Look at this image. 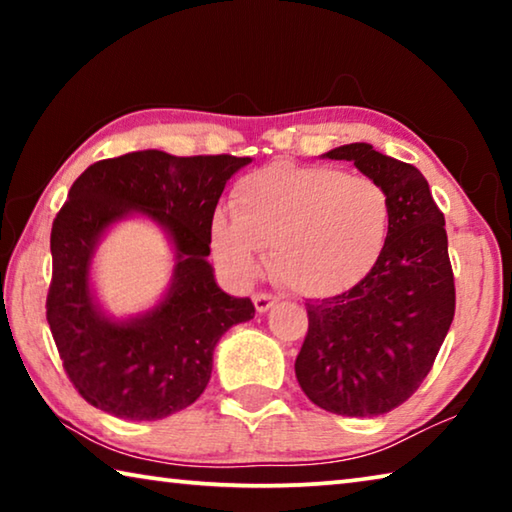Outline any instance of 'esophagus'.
<instances>
[{"label": "esophagus", "instance_id": "1", "mask_svg": "<svg viewBox=\"0 0 512 512\" xmlns=\"http://www.w3.org/2000/svg\"><path fill=\"white\" fill-rule=\"evenodd\" d=\"M253 302H255V309L259 311V314H264V311H268L275 305L277 298L271 296V293H255Z\"/></svg>", "mask_w": 512, "mask_h": 512}]
</instances>
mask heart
I'll return each instance as SVG.
<instances>
[{
    "mask_svg": "<svg viewBox=\"0 0 512 512\" xmlns=\"http://www.w3.org/2000/svg\"><path fill=\"white\" fill-rule=\"evenodd\" d=\"M235 214L216 212L214 255L237 277L259 271L298 296H339L377 266L391 232V196L368 176L318 164L273 162L232 192Z\"/></svg>",
    "mask_w": 512,
    "mask_h": 512,
    "instance_id": "1",
    "label": "heart"
}]
</instances>
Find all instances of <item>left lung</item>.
Masks as SVG:
<instances>
[{"label": "left lung", "instance_id": "left-lung-1", "mask_svg": "<svg viewBox=\"0 0 512 512\" xmlns=\"http://www.w3.org/2000/svg\"><path fill=\"white\" fill-rule=\"evenodd\" d=\"M354 162L391 196V232L377 266L350 291L305 302L309 329L296 359L311 402L345 418L397 409L429 375L456 309L445 216L413 164L345 144L325 153Z\"/></svg>", "mask_w": 512, "mask_h": 512}]
</instances>
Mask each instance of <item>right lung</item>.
<instances>
[{
  "instance_id": "1",
  "label": "right lung",
  "mask_w": 512,
  "mask_h": 512,
  "mask_svg": "<svg viewBox=\"0 0 512 512\" xmlns=\"http://www.w3.org/2000/svg\"><path fill=\"white\" fill-rule=\"evenodd\" d=\"M250 158L135 151L90 164L51 225L47 323L76 391L121 420H162L194 404L212 354L232 325L255 316L250 298L219 289L207 255L216 203ZM131 211L160 222L177 248L170 293L133 321H112L89 291V262L109 225Z\"/></svg>"
}]
</instances>
